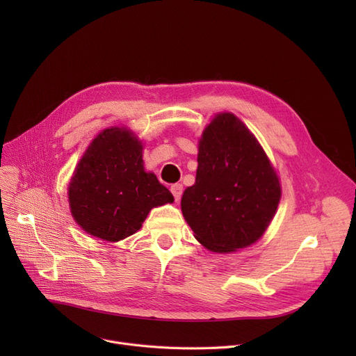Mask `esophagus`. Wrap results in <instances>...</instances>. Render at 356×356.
Returning <instances> with one entry per match:
<instances>
[{
  "mask_svg": "<svg viewBox=\"0 0 356 356\" xmlns=\"http://www.w3.org/2000/svg\"><path fill=\"white\" fill-rule=\"evenodd\" d=\"M170 192L173 193L175 200H176V202H179V200H180V197H181V193H183V186H181L180 183H176V184H173L172 188H170Z\"/></svg>",
  "mask_w": 356,
  "mask_h": 356,
  "instance_id": "34e87169",
  "label": "esophagus"
}]
</instances>
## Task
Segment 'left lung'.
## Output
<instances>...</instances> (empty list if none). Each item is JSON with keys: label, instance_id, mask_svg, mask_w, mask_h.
Here are the masks:
<instances>
[{"label": "left lung", "instance_id": "left-lung-1", "mask_svg": "<svg viewBox=\"0 0 356 356\" xmlns=\"http://www.w3.org/2000/svg\"><path fill=\"white\" fill-rule=\"evenodd\" d=\"M282 189L270 160L234 114H219L199 141L196 181L181 196V212L203 247L245 248L263 236Z\"/></svg>", "mask_w": 356, "mask_h": 356}]
</instances>
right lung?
Segmentation results:
<instances>
[{
	"mask_svg": "<svg viewBox=\"0 0 356 356\" xmlns=\"http://www.w3.org/2000/svg\"><path fill=\"white\" fill-rule=\"evenodd\" d=\"M173 200L156 175L144 172L141 143L121 128L104 129L90 143L69 184L74 220L109 242L136 234L152 208Z\"/></svg>",
	"mask_w": 356,
	"mask_h": 356,
	"instance_id": "1",
	"label": "right lung"
}]
</instances>
